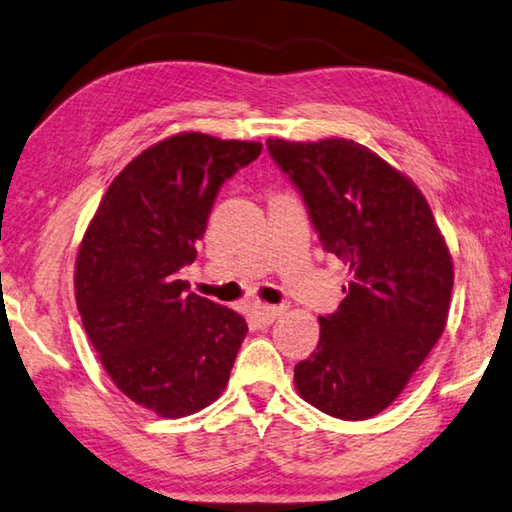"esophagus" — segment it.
<instances>
[{"label": "esophagus", "instance_id": "obj_1", "mask_svg": "<svg viewBox=\"0 0 512 512\" xmlns=\"http://www.w3.org/2000/svg\"><path fill=\"white\" fill-rule=\"evenodd\" d=\"M281 315V308L279 306H256L254 311H251V320L256 322V326H261V329H265V326H270L276 317Z\"/></svg>", "mask_w": 512, "mask_h": 512}]
</instances>
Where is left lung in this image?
I'll list each match as a JSON object with an SVG mask.
<instances>
[{"mask_svg":"<svg viewBox=\"0 0 512 512\" xmlns=\"http://www.w3.org/2000/svg\"><path fill=\"white\" fill-rule=\"evenodd\" d=\"M322 247L349 267L317 351L295 365L301 399L338 420L379 415L445 331L454 263L413 181L347 138L267 140Z\"/></svg>","mask_w":512,"mask_h":512,"instance_id":"1","label":"left lung"}]
</instances>
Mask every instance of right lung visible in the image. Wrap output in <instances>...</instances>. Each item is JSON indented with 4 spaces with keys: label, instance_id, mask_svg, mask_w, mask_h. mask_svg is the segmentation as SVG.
I'll return each instance as SVG.
<instances>
[{
    "label": "right lung",
    "instance_id": "obj_1",
    "mask_svg": "<svg viewBox=\"0 0 512 512\" xmlns=\"http://www.w3.org/2000/svg\"><path fill=\"white\" fill-rule=\"evenodd\" d=\"M261 142L177 133L117 174L88 224L74 295L113 383L161 417H186L222 395L247 335L231 308L177 279L197 258L222 183Z\"/></svg>",
    "mask_w": 512,
    "mask_h": 512
}]
</instances>
